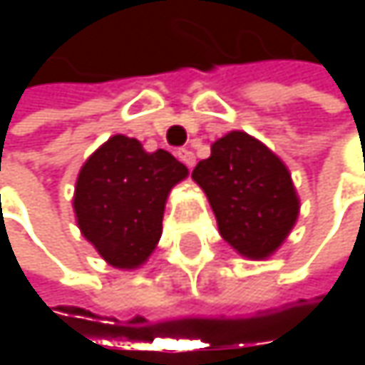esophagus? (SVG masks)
I'll return each instance as SVG.
<instances>
[{
  "instance_id": "obj_1",
  "label": "esophagus",
  "mask_w": 365,
  "mask_h": 365,
  "mask_svg": "<svg viewBox=\"0 0 365 365\" xmlns=\"http://www.w3.org/2000/svg\"><path fill=\"white\" fill-rule=\"evenodd\" d=\"M178 158L182 160V163L185 165V167H187V169H192V167L196 165V156H194V154H192L190 150H180V152H178Z\"/></svg>"
}]
</instances>
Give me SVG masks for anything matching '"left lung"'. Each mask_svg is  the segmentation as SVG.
<instances>
[{"label": "left lung", "instance_id": "1", "mask_svg": "<svg viewBox=\"0 0 365 365\" xmlns=\"http://www.w3.org/2000/svg\"><path fill=\"white\" fill-rule=\"evenodd\" d=\"M192 180L202 187L222 239L243 257L274 254L300 213V198L285 163L245 130H230L211 143Z\"/></svg>", "mask_w": 365, "mask_h": 365}]
</instances>
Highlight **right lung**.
Segmentation results:
<instances>
[{"label": "right lung", "instance_id": "1", "mask_svg": "<svg viewBox=\"0 0 365 365\" xmlns=\"http://www.w3.org/2000/svg\"><path fill=\"white\" fill-rule=\"evenodd\" d=\"M185 178V165L169 152H145L137 139L113 135L76 180L73 213L82 237L113 268L143 266L160 241L169 192Z\"/></svg>", "mask_w": 365, "mask_h": 365}]
</instances>
